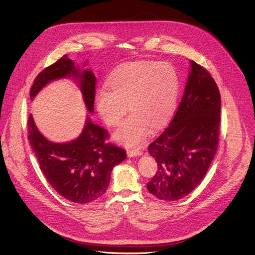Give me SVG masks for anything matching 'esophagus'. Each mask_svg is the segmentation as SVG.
<instances>
[{
  "instance_id": "1",
  "label": "esophagus",
  "mask_w": 255,
  "mask_h": 255,
  "mask_svg": "<svg viewBox=\"0 0 255 255\" xmlns=\"http://www.w3.org/2000/svg\"><path fill=\"white\" fill-rule=\"evenodd\" d=\"M142 154V152L141 151H139V150H137V149H132V150H127V155H128V157H134V156H139V155H141Z\"/></svg>"
}]
</instances>
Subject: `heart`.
Here are the masks:
<instances>
[{"instance_id":"1","label":"heart","mask_w":255,"mask_h":255,"mask_svg":"<svg viewBox=\"0 0 255 255\" xmlns=\"http://www.w3.org/2000/svg\"><path fill=\"white\" fill-rule=\"evenodd\" d=\"M110 87L98 90L96 106L109 126H117L128 111L131 115L120 125L114 137L120 143L135 146L149 136L151 126L158 128L177 105L180 78L166 62H140L119 67L110 77Z\"/></svg>"}]
</instances>
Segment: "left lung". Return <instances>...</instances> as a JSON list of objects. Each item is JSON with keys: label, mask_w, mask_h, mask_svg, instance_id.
I'll use <instances>...</instances> for the list:
<instances>
[{"label": "left lung", "mask_w": 255, "mask_h": 255, "mask_svg": "<svg viewBox=\"0 0 255 255\" xmlns=\"http://www.w3.org/2000/svg\"><path fill=\"white\" fill-rule=\"evenodd\" d=\"M184 95L170 124L149 145L158 169L146 184L155 197L175 202L200 184L217 152L221 97L215 80L191 61Z\"/></svg>", "instance_id": "obj_1"}]
</instances>
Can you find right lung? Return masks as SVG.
Returning <instances> with one entry per match:
<instances>
[{
  "label": "right lung",
  "mask_w": 255,
  "mask_h": 255,
  "mask_svg": "<svg viewBox=\"0 0 255 255\" xmlns=\"http://www.w3.org/2000/svg\"><path fill=\"white\" fill-rule=\"evenodd\" d=\"M72 75L78 78L87 110L94 112L96 78L91 70L78 71L66 55L40 72L30 91L31 99L51 80ZM28 139L47 182L70 202L88 204L102 196L110 185L113 168L126 159L122 148L107 141V131L87 117L85 128L76 139L56 143L37 129L32 115L28 119Z\"/></svg>",
  "instance_id": "obj_1"
}]
</instances>
